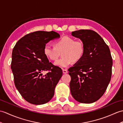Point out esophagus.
Listing matches in <instances>:
<instances>
[{"instance_id":"34e87169","label":"esophagus","mask_w":123,"mask_h":123,"mask_svg":"<svg viewBox=\"0 0 123 123\" xmlns=\"http://www.w3.org/2000/svg\"><path fill=\"white\" fill-rule=\"evenodd\" d=\"M62 71H63V73H64V74H66V73H67L68 72V70H65V69H63Z\"/></svg>"}]
</instances>
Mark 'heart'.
I'll return each mask as SVG.
<instances>
[{
    "mask_svg": "<svg viewBox=\"0 0 123 123\" xmlns=\"http://www.w3.org/2000/svg\"><path fill=\"white\" fill-rule=\"evenodd\" d=\"M62 58L55 62L56 66L67 68L72 63L81 60L84 53V46L81 40L64 36L54 42V47L48 44L43 48V53L48 59L55 61L61 55Z\"/></svg>",
    "mask_w": 123,
    "mask_h": 123,
    "instance_id": "obj_1",
    "label": "heart"
}]
</instances>
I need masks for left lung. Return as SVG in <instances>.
<instances>
[{
  "instance_id": "1",
  "label": "left lung",
  "mask_w": 123,
  "mask_h": 123,
  "mask_svg": "<svg viewBox=\"0 0 123 123\" xmlns=\"http://www.w3.org/2000/svg\"><path fill=\"white\" fill-rule=\"evenodd\" d=\"M72 35L84 46L82 58L68 70L71 93L76 101L92 103L104 94L111 81L113 60L109 47L95 31L82 29Z\"/></svg>"
}]
</instances>
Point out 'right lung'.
I'll use <instances>...</instances> for the list:
<instances>
[{"mask_svg":"<svg viewBox=\"0 0 123 123\" xmlns=\"http://www.w3.org/2000/svg\"><path fill=\"white\" fill-rule=\"evenodd\" d=\"M60 37L55 31H35L16 43L12 52L11 68L16 87L25 101L41 105L50 101L62 75L60 68L49 62L43 53L45 44ZM48 71L42 76V72Z\"/></svg>","mask_w":123,"mask_h":123,"instance_id":"obj_1","label":"right lung"}]
</instances>
